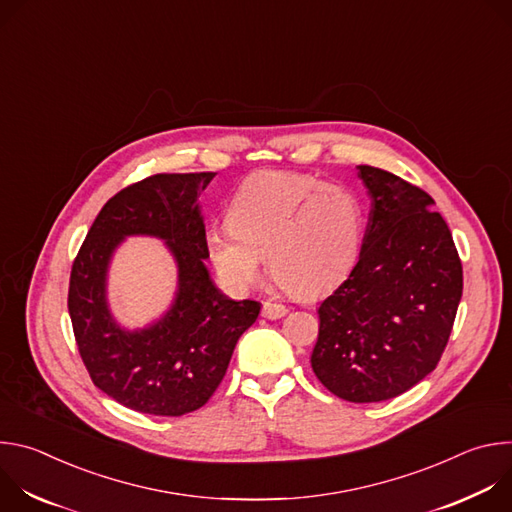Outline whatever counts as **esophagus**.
Instances as JSON below:
<instances>
[{
	"label": "esophagus",
	"mask_w": 512,
	"mask_h": 512,
	"mask_svg": "<svg viewBox=\"0 0 512 512\" xmlns=\"http://www.w3.org/2000/svg\"><path fill=\"white\" fill-rule=\"evenodd\" d=\"M261 314L265 318H269V320H279V318H283L287 314V308L283 304H277V302H265Z\"/></svg>",
	"instance_id": "34e87169"
}]
</instances>
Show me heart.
Returning a JSON list of instances; mask_svg holds the SVG:
<instances>
[{
	"instance_id": "heart-1",
	"label": "heart",
	"mask_w": 512,
	"mask_h": 512,
	"mask_svg": "<svg viewBox=\"0 0 512 512\" xmlns=\"http://www.w3.org/2000/svg\"><path fill=\"white\" fill-rule=\"evenodd\" d=\"M367 214L362 198L338 184L296 172H261L229 204V223L206 233L208 257L221 279L251 289L263 271L298 298H318L356 267Z\"/></svg>"
}]
</instances>
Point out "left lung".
I'll return each instance as SVG.
<instances>
[{
	"instance_id": "left-lung-1",
	"label": "left lung",
	"mask_w": 512,
	"mask_h": 512,
	"mask_svg": "<svg viewBox=\"0 0 512 512\" xmlns=\"http://www.w3.org/2000/svg\"><path fill=\"white\" fill-rule=\"evenodd\" d=\"M371 192L362 253L318 308V381L350 403L393 399L440 362L462 298V261L433 198L403 178L358 166Z\"/></svg>"
}]
</instances>
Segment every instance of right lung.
Wrapping results in <instances>:
<instances>
[{
  "instance_id": "right-lung-1",
  "label": "right lung",
  "mask_w": 512,
  "mask_h": 512,
  "mask_svg": "<svg viewBox=\"0 0 512 512\" xmlns=\"http://www.w3.org/2000/svg\"><path fill=\"white\" fill-rule=\"evenodd\" d=\"M214 172L156 174L113 198L97 214L68 283V314L91 381L117 403L150 415L178 417L200 409L221 385L241 334L261 304L233 302L204 267L206 231L198 206ZM129 234L167 241L179 263V296L154 327L121 331L104 300L114 247Z\"/></svg>"
}]
</instances>
